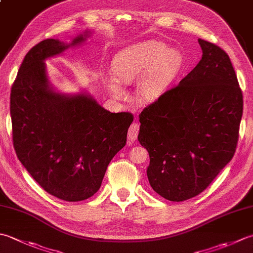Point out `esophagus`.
<instances>
[{"mask_svg":"<svg viewBox=\"0 0 253 253\" xmlns=\"http://www.w3.org/2000/svg\"><path fill=\"white\" fill-rule=\"evenodd\" d=\"M139 124L136 122H133L131 125H130V127H129V129H128V140H129L130 142H132V141H135V140H137V138H138V133H139Z\"/></svg>","mask_w":253,"mask_h":253,"instance_id":"1","label":"esophagus"}]
</instances>
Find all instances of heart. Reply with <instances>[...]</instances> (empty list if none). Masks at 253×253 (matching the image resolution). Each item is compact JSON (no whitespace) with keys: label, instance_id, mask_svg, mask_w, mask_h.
Returning a JSON list of instances; mask_svg holds the SVG:
<instances>
[{"label":"heart","instance_id":"heart-1","mask_svg":"<svg viewBox=\"0 0 253 253\" xmlns=\"http://www.w3.org/2000/svg\"><path fill=\"white\" fill-rule=\"evenodd\" d=\"M182 65V55L177 50H168L163 42L150 40L121 51L113 58V76L105 78L111 92L123 96V83L138 84L137 93L143 102H154L164 94Z\"/></svg>","mask_w":253,"mask_h":253}]
</instances>
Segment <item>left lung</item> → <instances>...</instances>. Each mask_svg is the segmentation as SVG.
<instances>
[{"label": "left lung", "instance_id": "1", "mask_svg": "<svg viewBox=\"0 0 253 253\" xmlns=\"http://www.w3.org/2000/svg\"><path fill=\"white\" fill-rule=\"evenodd\" d=\"M198 41L197 66L139 115L149 182L169 201L206 190L233 159L239 138L244 100L232 62L216 44Z\"/></svg>", "mask_w": 253, "mask_h": 253}]
</instances>
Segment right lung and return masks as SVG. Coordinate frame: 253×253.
Here are the masks:
<instances>
[{
    "mask_svg": "<svg viewBox=\"0 0 253 253\" xmlns=\"http://www.w3.org/2000/svg\"><path fill=\"white\" fill-rule=\"evenodd\" d=\"M84 40L80 35L72 44ZM67 47L55 39L31 47L13 83L9 111L21 164L50 195L76 202L100 189L107 165L125 147L133 115L111 113L88 95L66 96L49 87L43 61Z\"/></svg>",
    "mask_w": 253,
    "mask_h": 253,
    "instance_id": "obj_1",
    "label": "right lung"
}]
</instances>
